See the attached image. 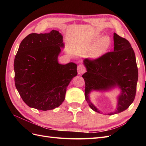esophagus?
Returning a JSON list of instances; mask_svg holds the SVG:
<instances>
[{"label":"esophagus","instance_id":"obj_1","mask_svg":"<svg viewBox=\"0 0 146 146\" xmlns=\"http://www.w3.org/2000/svg\"><path fill=\"white\" fill-rule=\"evenodd\" d=\"M77 72L78 74H82L85 72V69L82 65L80 64L78 65L77 67Z\"/></svg>","mask_w":146,"mask_h":146}]
</instances>
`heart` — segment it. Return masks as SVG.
Listing matches in <instances>:
<instances>
[{"label": "heart", "mask_w": 146, "mask_h": 146, "mask_svg": "<svg viewBox=\"0 0 146 146\" xmlns=\"http://www.w3.org/2000/svg\"><path fill=\"white\" fill-rule=\"evenodd\" d=\"M92 46L88 52V57L91 59H96L108 52L111 46V40L109 36L101 38L99 36L94 39Z\"/></svg>", "instance_id": "heart-1"}]
</instances>
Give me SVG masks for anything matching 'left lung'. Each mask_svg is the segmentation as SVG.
Segmentation results:
<instances>
[{
  "instance_id": "1",
  "label": "left lung",
  "mask_w": 146,
  "mask_h": 146,
  "mask_svg": "<svg viewBox=\"0 0 146 146\" xmlns=\"http://www.w3.org/2000/svg\"><path fill=\"white\" fill-rule=\"evenodd\" d=\"M114 51L106 53L96 60L85 59L86 72L82 77L85 82V99L90 108L101 113L92 104L90 94L92 91H108L115 88L121 90L115 111L109 115L127 110L135 99L138 79L135 54L129 41L114 33Z\"/></svg>"
}]
</instances>
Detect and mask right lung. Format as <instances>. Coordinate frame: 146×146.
I'll return each instance as SVG.
<instances>
[{"instance_id":"add662e5","label":"right lung","mask_w":146,"mask_h":146,"mask_svg":"<svg viewBox=\"0 0 146 146\" xmlns=\"http://www.w3.org/2000/svg\"><path fill=\"white\" fill-rule=\"evenodd\" d=\"M58 31L31 33L21 42L14 61L15 82L22 99L29 107L42 111L58 107L67 87L77 75V65L58 63L64 48Z\"/></svg>"}]
</instances>
